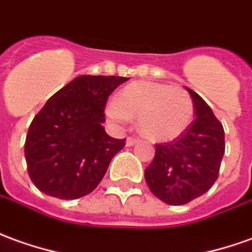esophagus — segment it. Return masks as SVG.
<instances>
[{
  "label": "esophagus",
  "instance_id": "34e87169",
  "mask_svg": "<svg viewBox=\"0 0 252 252\" xmlns=\"http://www.w3.org/2000/svg\"><path fill=\"white\" fill-rule=\"evenodd\" d=\"M139 142V139H136V138H131V136H129V138H126V146H133V144H136Z\"/></svg>",
  "mask_w": 252,
  "mask_h": 252
}]
</instances>
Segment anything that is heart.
Masks as SVG:
<instances>
[{
	"label": "heart",
	"mask_w": 252,
	"mask_h": 252,
	"mask_svg": "<svg viewBox=\"0 0 252 252\" xmlns=\"http://www.w3.org/2000/svg\"><path fill=\"white\" fill-rule=\"evenodd\" d=\"M109 119L126 124L138 119L139 131L156 142H169L187 129L193 117L191 96L180 87L156 82L126 86L106 108Z\"/></svg>",
	"instance_id": "1"
}]
</instances>
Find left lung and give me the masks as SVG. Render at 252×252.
Masks as SVG:
<instances>
[{"mask_svg":"<svg viewBox=\"0 0 252 252\" xmlns=\"http://www.w3.org/2000/svg\"><path fill=\"white\" fill-rule=\"evenodd\" d=\"M195 119L179 138L156 146L153 162L144 169L150 191L168 205H186L207 192L218 179L225 153V133L210 106L195 91Z\"/></svg>","mask_w":252,"mask_h":252,"instance_id":"1","label":"left lung"}]
</instances>
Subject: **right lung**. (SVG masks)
<instances>
[{"label": "right lung", "instance_id": "add662e5", "mask_svg": "<svg viewBox=\"0 0 252 252\" xmlns=\"http://www.w3.org/2000/svg\"><path fill=\"white\" fill-rule=\"evenodd\" d=\"M128 80L121 76L75 77L49 98L28 128L24 154L35 187L59 199L93 192L126 139L102 126L109 95Z\"/></svg>", "mask_w": 252, "mask_h": 252}]
</instances>
